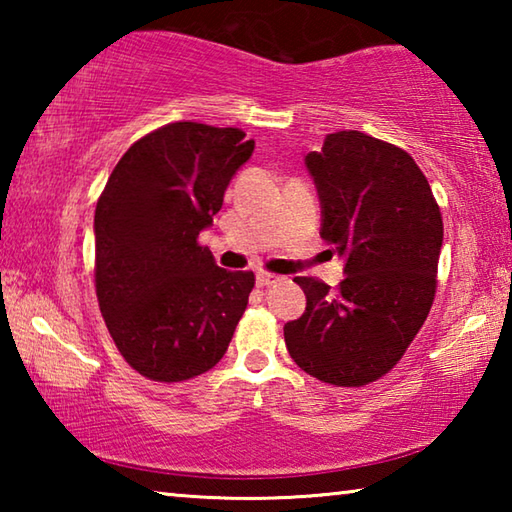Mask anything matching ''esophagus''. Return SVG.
I'll list each match as a JSON object with an SVG mask.
<instances>
[{"instance_id": "34e87169", "label": "esophagus", "mask_w": 512, "mask_h": 512, "mask_svg": "<svg viewBox=\"0 0 512 512\" xmlns=\"http://www.w3.org/2000/svg\"><path fill=\"white\" fill-rule=\"evenodd\" d=\"M280 282V275L273 273H257V287H271V284Z\"/></svg>"}]
</instances>
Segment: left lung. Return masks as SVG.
<instances>
[{"mask_svg": "<svg viewBox=\"0 0 512 512\" xmlns=\"http://www.w3.org/2000/svg\"><path fill=\"white\" fill-rule=\"evenodd\" d=\"M307 169L323 205L320 237L345 257V277L336 289L293 277L307 309L284 325V341L307 375L359 388L395 368L429 316L443 216L411 155L366 133H329Z\"/></svg>", "mask_w": 512, "mask_h": 512, "instance_id": "obj_1", "label": "left lung"}]
</instances>
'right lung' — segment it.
Instances as JSON below:
<instances>
[{
    "mask_svg": "<svg viewBox=\"0 0 512 512\" xmlns=\"http://www.w3.org/2000/svg\"><path fill=\"white\" fill-rule=\"evenodd\" d=\"M241 128L173 121L112 169L94 212V287L121 357L162 384L203 375L228 350L255 287L225 271L198 235L253 155Z\"/></svg>",
    "mask_w": 512,
    "mask_h": 512,
    "instance_id": "right-lung-1",
    "label": "right lung"
}]
</instances>
